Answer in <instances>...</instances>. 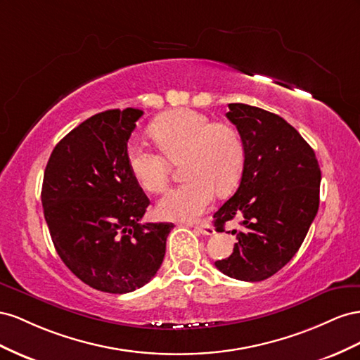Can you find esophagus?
<instances>
[{"label": "esophagus", "instance_id": "34e87169", "mask_svg": "<svg viewBox=\"0 0 360 360\" xmlns=\"http://www.w3.org/2000/svg\"><path fill=\"white\" fill-rule=\"evenodd\" d=\"M194 229H196L202 235H212V233H215L214 228L208 221H202L200 224H196V226H194Z\"/></svg>", "mask_w": 360, "mask_h": 360}]
</instances>
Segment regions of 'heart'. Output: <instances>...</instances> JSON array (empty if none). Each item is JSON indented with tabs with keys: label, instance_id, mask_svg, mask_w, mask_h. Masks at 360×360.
<instances>
[{
	"label": "heart",
	"instance_id": "1",
	"mask_svg": "<svg viewBox=\"0 0 360 360\" xmlns=\"http://www.w3.org/2000/svg\"><path fill=\"white\" fill-rule=\"evenodd\" d=\"M150 136L161 152L145 143L132 141L127 150L128 167L139 186L149 193L167 188L172 162L184 161L188 181L170 190L157 205V214L166 220H194L219 194L237 186L244 166V143L237 128L212 122L190 108L160 116L150 125Z\"/></svg>",
	"mask_w": 360,
	"mask_h": 360
}]
</instances>
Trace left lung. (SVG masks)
<instances>
[{
	"mask_svg": "<svg viewBox=\"0 0 360 360\" xmlns=\"http://www.w3.org/2000/svg\"><path fill=\"white\" fill-rule=\"evenodd\" d=\"M244 143V166L233 196L214 214L219 232L233 229L229 258L215 261L226 276L245 282L269 279L288 264L309 231L320 205L321 170L314 149L294 127L274 112L229 104L226 112Z\"/></svg>",
	"mask_w": 360,
	"mask_h": 360,
	"instance_id": "left-lung-1",
	"label": "left lung"
}]
</instances>
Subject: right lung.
<instances>
[{
    "label": "right lung",
    "instance_id": "obj_1",
    "mask_svg": "<svg viewBox=\"0 0 360 360\" xmlns=\"http://www.w3.org/2000/svg\"><path fill=\"white\" fill-rule=\"evenodd\" d=\"M143 116L107 110L61 139L48 160L42 207L54 248L79 281L125 294L157 274L173 223H145L149 199L132 178L128 140Z\"/></svg>",
    "mask_w": 360,
    "mask_h": 360
}]
</instances>
